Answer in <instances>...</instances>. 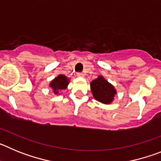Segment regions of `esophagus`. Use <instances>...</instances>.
<instances>
[{"mask_svg": "<svg viewBox=\"0 0 161 161\" xmlns=\"http://www.w3.org/2000/svg\"><path fill=\"white\" fill-rule=\"evenodd\" d=\"M77 76H79V77H83L84 73H83V72H78Z\"/></svg>", "mask_w": 161, "mask_h": 161, "instance_id": "esophagus-1", "label": "esophagus"}]
</instances>
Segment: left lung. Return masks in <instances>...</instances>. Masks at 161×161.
<instances>
[{
	"mask_svg": "<svg viewBox=\"0 0 161 161\" xmlns=\"http://www.w3.org/2000/svg\"><path fill=\"white\" fill-rule=\"evenodd\" d=\"M91 91L96 100L104 104H109L114 100L116 93L114 88L102 76H98L90 84Z\"/></svg>",
	"mask_w": 161,
	"mask_h": 161,
	"instance_id": "1",
	"label": "left lung"
}]
</instances>
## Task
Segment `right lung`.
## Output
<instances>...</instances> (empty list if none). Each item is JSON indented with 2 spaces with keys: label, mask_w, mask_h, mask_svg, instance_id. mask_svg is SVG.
Wrapping results in <instances>:
<instances>
[{
  "label": "right lung",
  "mask_w": 161,
  "mask_h": 161,
  "mask_svg": "<svg viewBox=\"0 0 161 161\" xmlns=\"http://www.w3.org/2000/svg\"><path fill=\"white\" fill-rule=\"evenodd\" d=\"M68 85V79L64 75H59L57 77L55 78L52 81V83L50 84V86L53 89L54 93L55 94H57L59 92L58 90L60 89H65Z\"/></svg>",
  "instance_id": "1"
}]
</instances>
